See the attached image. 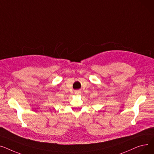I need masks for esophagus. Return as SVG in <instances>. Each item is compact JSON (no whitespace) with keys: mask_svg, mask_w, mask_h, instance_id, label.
<instances>
[{"mask_svg":"<svg viewBox=\"0 0 154 154\" xmlns=\"http://www.w3.org/2000/svg\"><path fill=\"white\" fill-rule=\"evenodd\" d=\"M80 93H81V92H80V91H76V92L75 93V94L76 95H79V94H80Z\"/></svg>","mask_w":154,"mask_h":154,"instance_id":"34e87169","label":"esophagus"}]
</instances>
